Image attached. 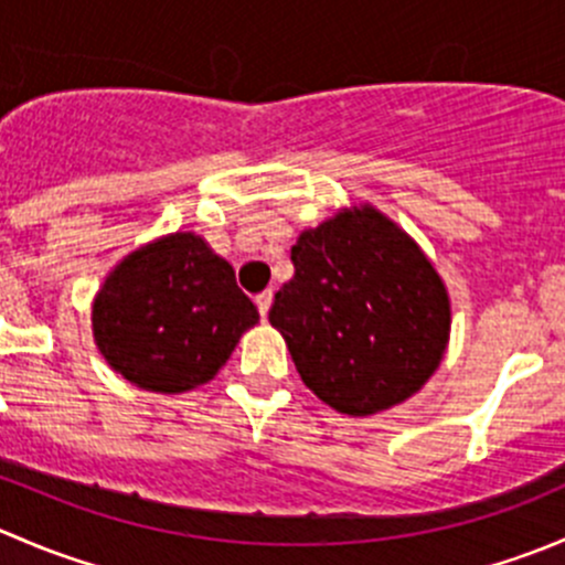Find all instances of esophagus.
<instances>
[{
	"mask_svg": "<svg viewBox=\"0 0 565 565\" xmlns=\"http://www.w3.org/2000/svg\"><path fill=\"white\" fill-rule=\"evenodd\" d=\"M256 309H259V315H262V319L267 317V311H270V306H273V292L270 289H265V292H259L256 295Z\"/></svg>",
	"mask_w": 565,
	"mask_h": 565,
	"instance_id": "1",
	"label": "esophagus"
}]
</instances>
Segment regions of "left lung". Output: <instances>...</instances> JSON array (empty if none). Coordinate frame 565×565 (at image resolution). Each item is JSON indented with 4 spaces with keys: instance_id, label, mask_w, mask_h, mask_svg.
I'll return each mask as SVG.
<instances>
[{
    "instance_id": "8db88e82",
    "label": "left lung",
    "mask_w": 565,
    "mask_h": 565,
    "mask_svg": "<svg viewBox=\"0 0 565 565\" xmlns=\"http://www.w3.org/2000/svg\"><path fill=\"white\" fill-rule=\"evenodd\" d=\"M292 265L270 324L324 404L372 415L420 391L446 352L451 306L393 221L374 207L344 210L298 237Z\"/></svg>"
}]
</instances>
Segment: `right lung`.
Wrapping results in <instances>:
<instances>
[{
	"mask_svg": "<svg viewBox=\"0 0 565 565\" xmlns=\"http://www.w3.org/2000/svg\"><path fill=\"white\" fill-rule=\"evenodd\" d=\"M256 319L230 262L191 232L134 250L93 306L95 341L108 366L161 393L213 380Z\"/></svg>",
	"mask_w": 565,
	"mask_h": 565,
	"instance_id": "add662e5",
	"label": "right lung"
}]
</instances>
